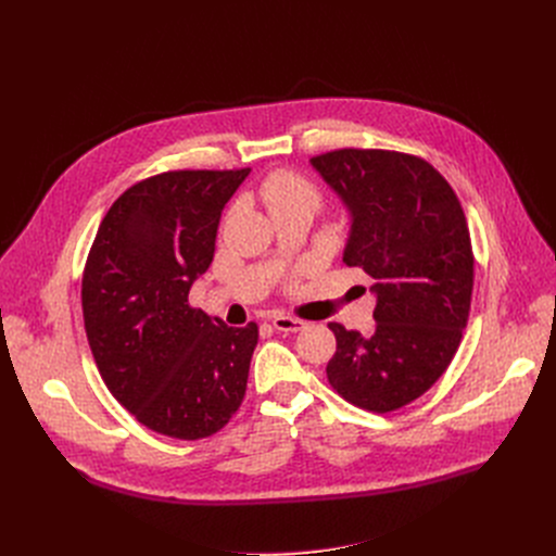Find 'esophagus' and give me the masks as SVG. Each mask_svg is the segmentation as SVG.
<instances>
[{"instance_id":"obj_1","label":"esophagus","mask_w":556,"mask_h":556,"mask_svg":"<svg viewBox=\"0 0 556 556\" xmlns=\"http://www.w3.org/2000/svg\"><path fill=\"white\" fill-rule=\"evenodd\" d=\"M273 327H275L277 331H283V333H298V331H302V329L306 327V323H304V319H298V317L277 315V317L273 319Z\"/></svg>"}]
</instances>
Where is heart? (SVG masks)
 I'll return each instance as SVG.
<instances>
[{
    "mask_svg": "<svg viewBox=\"0 0 556 556\" xmlns=\"http://www.w3.org/2000/svg\"><path fill=\"white\" fill-rule=\"evenodd\" d=\"M261 198L268 204L270 214H279L286 210L315 212L319 202H323L317 187L295 170H277L268 175L266 182L261 185Z\"/></svg>",
    "mask_w": 556,
    "mask_h": 556,
    "instance_id": "1",
    "label": "heart"
}]
</instances>
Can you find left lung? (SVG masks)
Wrapping results in <instances>:
<instances>
[{"instance_id": "1", "label": "left lung", "mask_w": 556, "mask_h": 556, "mask_svg": "<svg viewBox=\"0 0 556 556\" xmlns=\"http://www.w3.org/2000/svg\"><path fill=\"white\" fill-rule=\"evenodd\" d=\"M349 212L342 261L376 283L369 336L331 323V388L371 413L419 399L451 365L469 319L473 250L462 204L426 160L342 149L311 160Z\"/></svg>"}]
</instances>
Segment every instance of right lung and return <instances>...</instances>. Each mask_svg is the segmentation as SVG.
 <instances>
[{
  "mask_svg": "<svg viewBox=\"0 0 556 556\" xmlns=\"http://www.w3.org/2000/svg\"><path fill=\"white\" fill-rule=\"evenodd\" d=\"M250 168L168 170L132 185L99 225L83 273V319L103 383L139 424L202 440L239 410L258 327L189 306L227 200Z\"/></svg>",
  "mask_w": 556,
  "mask_h": 556,
  "instance_id": "add662e5",
  "label": "right lung"
}]
</instances>
